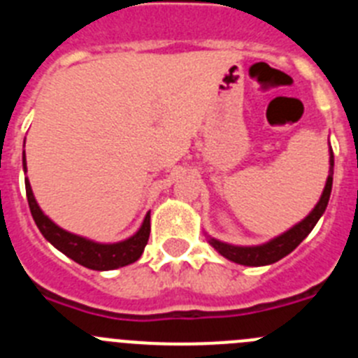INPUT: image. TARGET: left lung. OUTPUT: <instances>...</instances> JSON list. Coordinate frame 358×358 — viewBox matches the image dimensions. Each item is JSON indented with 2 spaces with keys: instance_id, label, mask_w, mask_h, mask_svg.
<instances>
[{
  "instance_id": "1",
  "label": "left lung",
  "mask_w": 358,
  "mask_h": 358,
  "mask_svg": "<svg viewBox=\"0 0 358 358\" xmlns=\"http://www.w3.org/2000/svg\"><path fill=\"white\" fill-rule=\"evenodd\" d=\"M331 182H334V152L330 148V170H328L327 185H324L321 199L315 204V208L303 218L301 222H297L289 231L281 233L276 238L262 243V245H231V243L220 242V240L211 238V236L208 242L211 243V248L218 255H222L224 258L235 262V264L248 265V267H262V265L274 264V262L281 260L283 256L290 255L308 236L310 231L314 229L317 220L322 217L324 210H327L328 201H330Z\"/></svg>"
}]
</instances>
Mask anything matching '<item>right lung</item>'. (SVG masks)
<instances>
[{
	"instance_id": "obj_1",
	"label": "right lung",
	"mask_w": 358,
	"mask_h": 358,
	"mask_svg": "<svg viewBox=\"0 0 358 358\" xmlns=\"http://www.w3.org/2000/svg\"><path fill=\"white\" fill-rule=\"evenodd\" d=\"M23 169L24 173H27V157H24V154ZM24 186H27V199L31 217L36 220L43 236L52 243L53 248L64 252L73 262H77V264L84 265L87 268H93V271H113V268L134 264L143 255V249L148 242V235H150V211L145 215L140 229L136 231L132 236H129L127 240L115 243H100L84 238L80 235H73L69 231L57 226L52 218L46 217L39 208L28 179H24Z\"/></svg>"
}]
</instances>
